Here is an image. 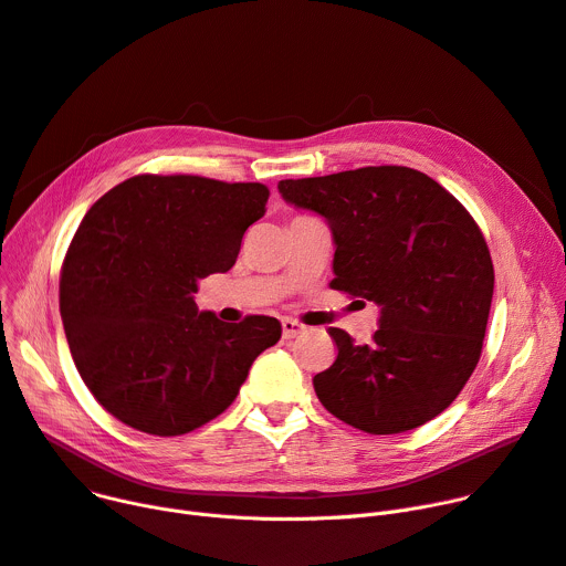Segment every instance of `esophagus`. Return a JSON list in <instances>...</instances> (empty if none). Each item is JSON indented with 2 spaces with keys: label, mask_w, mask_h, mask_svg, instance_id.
<instances>
[{
  "label": "esophagus",
  "mask_w": 566,
  "mask_h": 566,
  "mask_svg": "<svg viewBox=\"0 0 566 566\" xmlns=\"http://www.w3.org/2000/svg\"><path fill=\"white\" fill-rule=\"evenodd\" d=\"M282 332H284V338H295L305 332V325L297 323V321H291V318H284L282 321Z\"/></svg>",
  "instance_id": "obj_1"
}]
</instances>
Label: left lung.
<instances>
[{
	"label": "left lung",
	"instance_id": "left-lung-1",
	"mask_svg": "<svg viewBox=\"0 0 566 566\" xmlns=\"http://www.w3.org/2000/svg\"><path fill=\"white\" fill-rule=\"evenodd\" d=\"M286 202L323 216L334 237L332 289L380 307L370 344L329 327L334 364L314 375L323 407L370 434L432 421L480 359L494 263L471 213L432 177L368 166L282 179Z\"/></svg>",
	"mask_w": 566,
	"mask_h": 566
}]
</instances>
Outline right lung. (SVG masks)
<instances>
[{"mask_svg":"<svg viewBox=\"0 0 566 566\" xmlns=\"http://www.w3.org/2000/svg\"><path fill=\"white\" fill-rule=\"evenodd\" d=\"M256 181L136 175L84 216L61 269L67 346L95 400L125 426L177 437L228 409L282 336L271 316L198 312V280L228 273L266 213Z\"/></svg>","mask_w":566,"mask_h":566,"instance_id":"right-lung-1","label":"right lung"}]
</instances>
